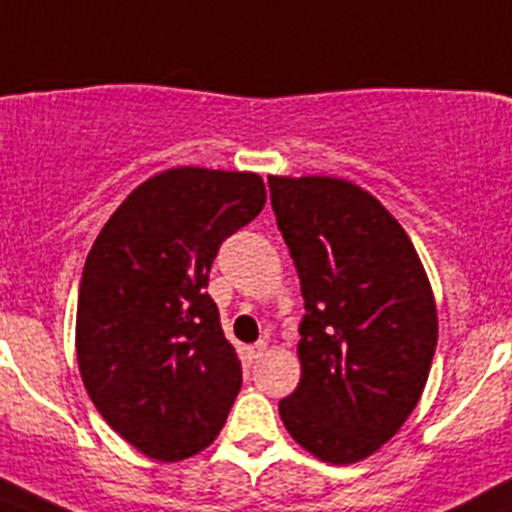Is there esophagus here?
<instances>
[{
  "mask_svg": "<svg viewBox=\"0 0 512 512\" xmlns=\"http://www.w3.org/2000/svg\"><path fill=\"white\" fill-rule=\"evenodd\" d=\"M265 351H267V343L260 341V343H255V346H250V351H247V353H250L252 361H257V358L265 356Z\"/></svg>",
  "mask_w": 512,
  "mask_h": 512,
  "instance_id": "1",
  "label": "esophagus"
}]
</instances>
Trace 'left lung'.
I'll return each instance as SVG.
<instances>
[{
	"instance_id": "obj_1",
	"label": "left lung",
	"mask_w": 512,
	"mask_h": 512,
	"mask_svg": "<svg viewBox=\"0 0 512 512\" xmlns=\"http://www.w3.org/2000/svg\"><path fill=\"white\" fill-rule=\"evenodd\" d=\"M300 278V384L280 401L290 437L353 465L417 407L437 348V305L409 234L361 186L267 176Z\"/></svg>"
}]
</instances>
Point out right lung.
I'll list each match as a JSON object with an SVG mask.
<instances>
[{"label":"right lung","mask_w":512,"mask_h":512,"mask_svg":"<svg viewBox=\"0 0 512 512\" xmlns=\"http://www.w3.org/2000/svg\"><path fill=\"white\" fill-rule=\"evenodd\" d=\"M252 171L179 166L131 191L83 267L78 366L103 419L151 460L217 439L242 386L209 270L219 245L265 207Z\"/></svg>","instance_id":"obj_1"}]
</instances>
